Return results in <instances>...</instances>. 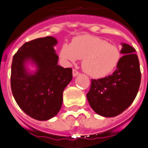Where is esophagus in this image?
<instances>
[{
	"instance_id": "34e87169",
	"label": "esophagus",
	"mask_w": 148,
	"mask_h": 148,
	"mask_svg": "<svg viewBox=\"0 0 148 148\" xmlns=\"http://www.w3.org/2000/svg\"><path fill=\"white\" fill-rule=\"evenodd\" d=\"M79 74V73L78 71H76L75 69H73V75L74 76V77H75V76H77V75Z\"/></svg>"
}]
</instances>
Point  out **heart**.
<instances>
[{"label": "heart", "instance_id": "b5f03b06", "mask_svg": "<svg viewBox=\"0 0 148 148\" xmlns=\"http://www.w3.org/2000/svg\"><path fill=\"white\" fill-rule=\"evenodd\" d=\"M62 62L70 65L83 59L82 66L93 78H102L112 73L121 59L117 47L94 36H79L71 44H63L58 52Z\"/></svg>", "mask_w": 148, "mask_h": 148}]
</instances>
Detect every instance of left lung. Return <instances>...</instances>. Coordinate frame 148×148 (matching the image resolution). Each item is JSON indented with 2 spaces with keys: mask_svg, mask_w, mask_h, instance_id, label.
Segmentation results:
<instances>
[{
  "mask_svg": "<svg viewBox=\"0 0 148 148\" xmlns=\"http://www.w3.org/2000/svg\"><path fill=\"white\" fill-rule=\"evenodd\" d=\"M123 54L112 75L91 79L86 97L92 109L104 117H115L123 112L135 99L140 85L141 74L136 50L123 43Z\"/></svg>",
  "mask_w": 148,
  "mask_h": 148,
  "instance_id": "8db88e82",
  "label": "left lung"
}]
</instances>
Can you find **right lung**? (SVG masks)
<instances>
[{"mask_svg":"<svg viewBox=\"0 0 148 148\" xmlns=\"http://www.w3.org/2000/svg\"><path fill=\"white\" fill-rule=\"evenodd\" d=\"M57 44L53 36L35 39L23 44L12 59V94L20 108L36 120H48L59 112L63 91L73 79L71 68L58 65ZM29 64L35 71L28 69Z\"/></svg>","mask_w":148,"mask_h":148,"instance_id":"add662e5","label":"right lung"}]
</instances>
